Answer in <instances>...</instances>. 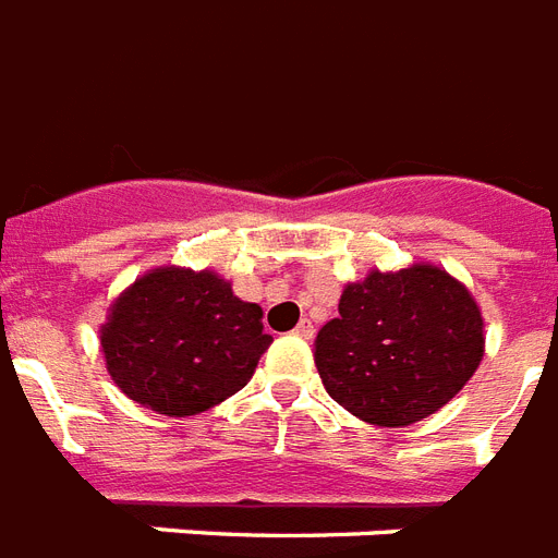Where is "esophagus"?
I'll return each instance as SVG.
<instances>
[{
  "label": "esophagus",
  "mask_w": 558,
  "mask_h": 558,
  "mask_svg": "<svg viewBox=\"0 0 558 558\" xmlns=\"http://www.w3.org/2000/svg\"><path fill=\"white\" fill-rule=\"evenodd\" d=\"M313 324H310V322H301V324H298V327H295V336H298V339H313Z\"/></svg>",
  "instance_id": "esophagus-1"
}]
</instances>
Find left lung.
Returning <instances> with one entry per match:
<instances>
[{
  "instance_id": "8db88e82",
  "label": "left lung",
  "mask_w": 558,
  "mask_h": 558,
  "mask_svg": "<svg viewBox=\"0 0 558 558\" xmlns=\"http://www.w3.org/2000/svg\"><path fill=\"white\" fill-rule=\"evenodd\" d=\"M484 359V318L469 289L432 263L373 269L348 283L339 318L318 330L315 367L350 414L402 428L440 411Z\"/></svg>"
}]
</instances>
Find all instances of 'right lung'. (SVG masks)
<instances>
[{
	"mask_svg": "<svg viewBox=\"0 0 558 558\" xmlns=\"http://www.w3.org/2000/svg\"><path fill=\"white\" fill-rule=\"evenodd\" d=\"M263 310L214 271L161 266L121 292L100 348L118 388L138 405L191 416L245 388L269 350Z\"/></svg>",
	"mask_w": 558,
	"mask_h": 558,
	"instance_id": "right-lung-1",
	"label": "right lung"
}]
</instances>
